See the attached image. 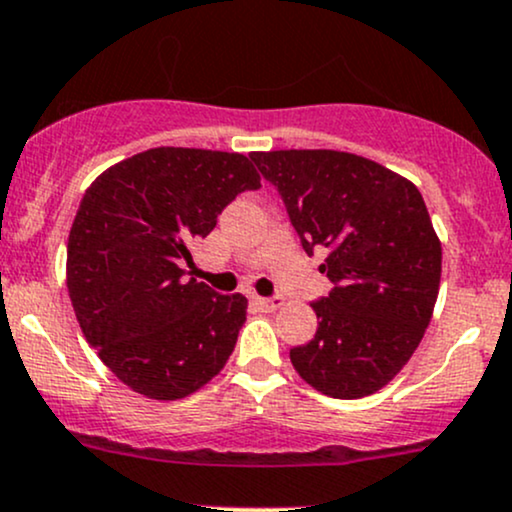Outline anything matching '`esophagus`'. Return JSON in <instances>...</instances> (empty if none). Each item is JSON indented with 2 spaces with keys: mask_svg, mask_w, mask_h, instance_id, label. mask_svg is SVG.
<instances>
[{
  "mask_svg": "<svg viewBox=\"0 0 512 512\" xmlns=\"http://www.w3.org/2000/svg\"><path fill=\"white\" fill-rule=\"evenodd\" d=\"M254 302L258 304V307L263 309V312H275V309L280 307V304H283V297L280 295H273V297H254Z\"/></svg>",
  "mask_w": 512,
  "mask_h": 512,
  "instance_id": "obj_1",
  "label": "esophagus"
}]
</instances>
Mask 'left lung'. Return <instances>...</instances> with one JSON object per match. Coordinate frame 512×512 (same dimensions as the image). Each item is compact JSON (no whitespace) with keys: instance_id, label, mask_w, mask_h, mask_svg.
<instances>
[{"instance_id":"left-lung-1","label":"left lung","mask_w":512,"mask_h":512,"mask_svg":"<svg viewBox=\"0 0 512 512\" xmlns=\"http://www.w3.org/2000/svg\"><path fill=\"white\" fill-rule=\"evenodd\" d=\"M309 256L324 254L331 292L312 302L319 326L290 350L307 384L360 399L392 382L421 343L438 300L442 249L411 181L336 149L254 152Z\"/></svg>"}]
</instances>
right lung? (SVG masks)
I'll return each mask as SVG.
<instances>
[{
  "label": "right lung",
  "mask_w": 512,
  "mask_h": 512,
  "mask_svg": "<svg viewBox=\"0 0 512 512\" xmlns=\"http://www.w3.org/2000/svg\"><path fill=\"white\" fill-rule=\"evenodd\" d=\"M261 176L237 152L157 147L86 188L67 241V290L86 341L132 392L174 401L208 384L237 346L244 295L183 266L191 244Z\"/></svg>",
  "instance_id": "right-lung-1"
}]
</instances>
